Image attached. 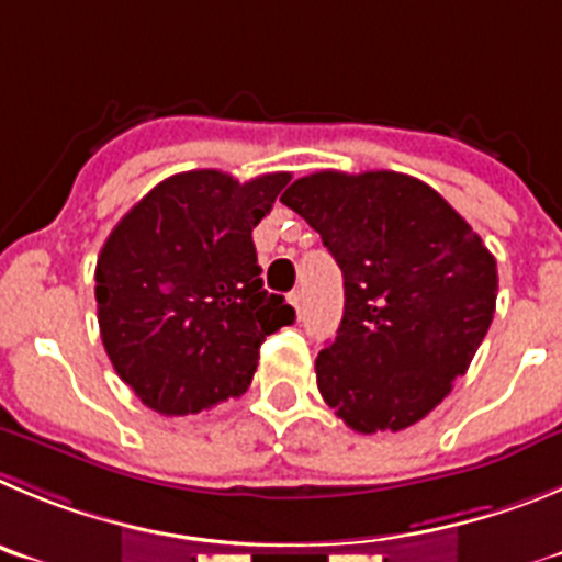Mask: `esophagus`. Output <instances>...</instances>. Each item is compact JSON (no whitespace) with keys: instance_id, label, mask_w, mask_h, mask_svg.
<instances>
[{"instance_id":"34e87169","label":"esophagus","mask_w":562,"mask_h":562,"mask_svg":"<svg viewBox=\"0 0 562 562\" xmlns=\"http://www.w3.org/2000/svg\"><path fill=\"white\" fill-rule=\"evenodd\" d=\"M288 300H291V305H293V311H296V316H302V313H305V293L293 291L291 296H288Z\"/></svg>"}]
</instances>
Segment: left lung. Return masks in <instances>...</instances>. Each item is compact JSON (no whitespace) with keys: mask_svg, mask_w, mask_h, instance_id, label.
Masks as SVG:
<instances>
[{"mask_svg":"<svg viewBox=\"0 0 562 562\" xmlns=\"http://www.w3.org/2000/svg\"><path fill=\"white\" fill-rule=\"evenodd\" d=\"M280 201L322 235L344 274L341 325L316 358L318 392L358 434L414 426L487 336L495 257L434 187L394 170H318Z\"/></svg>","mask_w":562,"mask_h":562,"instance_id":"1","label":"left lung"}]
</instances>
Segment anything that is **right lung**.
Wrapping results in <instances>:
<instances>
[{
	"label": "right lung",
	"mask_w": 562,
	"mask_h": 562,
	"mask_svg": "<svg viewBox=\"0 0 562 562\" xmlns=\"http://www.w3.org/2000/svg\"><path fill=\"white\" fill-rule=\"evenodd\" d=\"M291 173H176L131 206L94 271L100 338L117 375L165 417L240 397L260 344L296 313L262 288L251 229Z\"/></svg>",
	"instance_id": "obj_1"
}]
</instances>
